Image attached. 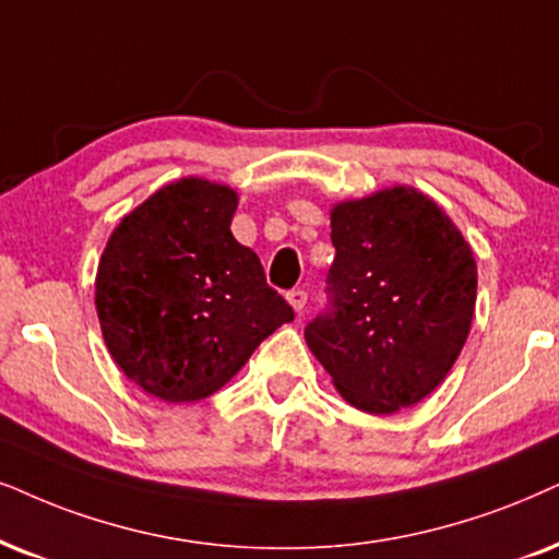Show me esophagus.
I'll return each instance as SVG.
<instances>
[{"label": "esophagus", "instance_id": "esophagus-1", "mask_svg": "<svg viewBox=\"0 0 559 559\" xmlns=\"http://www.w3.org/2000/svg\"><path fill=\"white\" fill-rule=\"evenodd\" d=\"M286 301L292 304L296 314H301V309L307 307V292H304V288H292V292L286 294Z\"/></svg>", "mask_w": 559, "mask_h": 559}]
</instances>
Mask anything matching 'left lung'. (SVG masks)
<instances>
[{"label":"left lung","mask_w":559,"mask_h":559,"mask_svg":"<svg viewBox=\"0 0 559 559\" xmlns=\"http://www.w3.org/2000/svg\"><path fill=\"white\" fill-rule=\"evenodd\" d=\"M330 309L304 330L353 407L392 415L447 379L467 343L477 263L420 190L394 186L330 211Z\"/></svg>","instance_id":"obj_1"}]
</instances>
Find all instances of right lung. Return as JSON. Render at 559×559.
Masks as SVG:
<instances>
[{
    "label": "right lung",
    "instance_id": "obj_1",
    "mask_svg": "<svg viewBox=\"0 0 559 559\" xmlns=\"http://www.w3.org/2000/svg\"><path fill=\"white\" fill-rule=\"evenodd\" d=\"M237 193L180 178L121 218L105 245L95 307L112 361L165 402L222 390L294 309L265 284L229 224Z\"/></svg>",
    "mask_w": 559,
    "mask_h": 559
}]
</instances>
